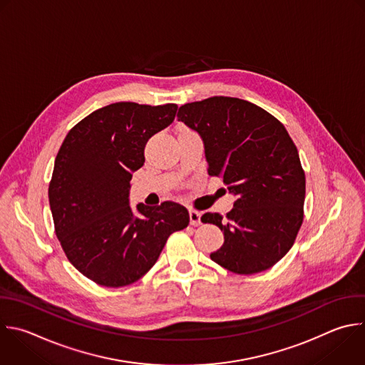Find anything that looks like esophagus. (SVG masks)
<instances>
[{
    "mask_svg": "<svg viewBox=\"0 0 365 365\" xmlns=\"http://www.w3.org/2000/svg\"><path fill=\"white\" fill-rule=\"evenodd\" d=\"M200 216H202V213H200V212H197V210H189L190 225H193V226L200 225Z\"/></svg>",
    "mask_w": 365,
    "mask_h": 365,
    "instance_id": "1",
    "label": "esophagus"
}]
</instances>
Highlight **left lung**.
I'll return each mask as SVG.
<instances>
[{
	"mask_svg": "<svg viewBox=\"0 0 365 365\" xmlns=\"http://www.w3.org/2000/svg\"><path fill=\"white\" fill-rule=\"evenodd\" d=\"M178 118L202 138L207 173L236 196L226 217H200L225 237L210 259L239 275L269 269L292 248L304 220L305 173L287 129L257 104L223 96L183 104Z\"/></svg>",
	"mask_w": 365,
	"mask_h": 365,
	"instance_id": "obj_1",
	"label": "left lung"
}]
</instances>
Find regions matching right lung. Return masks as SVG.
I'll list each match as a JSON object with an SVG mask.
<instances>
[{
    "instance_id": "1",
    "label": "right lung",
    "mask_w": 365,
    "mask_h": 365,
    "mask_svg": "<svg viewBox=\"0 0 365 365\" xmlns=\"http://www.w3.org/2000/svg\"><path fill=\"white\" fill-rule=\"evenodd\" d=\"M178 106L120 101L104 106L66 136L48 186L61 248L84 277L108 288L140 279L168 237L189 225L176 202L136 212L129 202L133 172L145 163L148 140L175 120Z\"/></svg>"
}]
</instances>
